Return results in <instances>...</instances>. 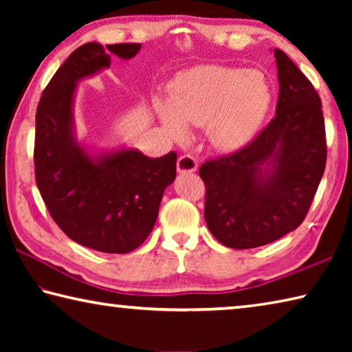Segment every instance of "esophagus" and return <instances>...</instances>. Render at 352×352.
Masks as SVG:
<instances>
[{
    "mask_svg": "<svg viewBox=\"0 0 352 352\" xmlns=\"http://www.w3.org/2000/svg\"><path fill=\"white\" fill-rule=\"evenodd\" d=\"M197 166H199L197 158L190 153L182 155L177 162V169L180 174H189V172H194L195 169H197Z\"/></svg>",
    "mask_w": 352,
    "mask_h": 352,
    "instance_id": "obj_1",
    "label": "esophagus"
}]
</instances>
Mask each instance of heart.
<instances>
[{"mask_svg": "<svg viewBox=\"0 0 352 352\" xmlns=\"http://www.w3.org/2000/svg\"><path fill=\"white\" fill-rule=\"evenodd\" d=\"M270 94L258 74L234 67L205 65L175 80L170 104H160L162 121L175 136L189 126H205L217 146L233 148L258 129Z\"/></svg>", "mask_w": 352, "mask_h": 352, "instance_id": "heart-1", "label": "heart"}]
</instances>
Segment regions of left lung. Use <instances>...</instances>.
Instances as JSON below:
<instances>
[{
  "mask_svg": "<svg viewBox=\"0 0 352 352\" xmlns=\"http://www.w3.org/2000/svg\"><path fill=\"white\" fill-rule=\"evenodd\" d=\"M276 115L245 146L206 160L205 220L225 247L256 248L296 230L306 219L326 168L321 99L311 80L275 50Z\"/></svg>",
  "mask_w": 352,
  "mask_h": 352,
  "instance_id": "8db88e82",
  "label": "left lung"
}]
</instances>
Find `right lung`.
I'll use <instances>...</instances> for the list:
<instances>
[{"label":"right lung","mask_w":352,"mask_h":352,"mask_svg":"<svg viewBox=\"0 0 352 352\" xmlns=\"http://www.w3.org/2000/svg\"><path fill=\"white\" fill-rule=\"evenodd\" d=\"M140 43H85L71 52L41 94L35 113V182L65 234L102 253H130L147 239L164 189L177 174V153L148 158L119 151L93 160L71 135L76 82L110 67V56L133 57Z\"/></svg>","instance_id":"obj_1"}]
</instances>
